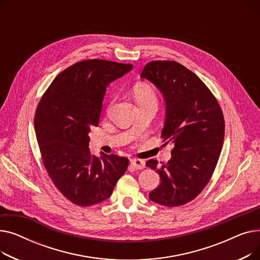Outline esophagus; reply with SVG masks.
<instances>
[{
    "instance_id": "esophagus-1",
    "label": "esophagus",
    "mask_w": 260,
    "mask_h": 260,
    "mask_svg": "<svg viewBox=\"0 0 260 260\" xmlns=\"http://www.w3.org/2000/svg\"><path fill=\"white\" fill-rule=\"evenodd\" d=\"M131 165L136 170H142L145 168V162L141 159H131Z\"/></svg>"
}]
</instances>
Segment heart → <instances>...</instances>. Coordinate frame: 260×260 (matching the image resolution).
I'll return each instance as SVG.
<instances>
[{"label":"heart","instance_id":"1","mask_svg":"<svg viewBox=\"0 0 260 260\" xmlns=\"http://www.w3.org/2000/svg\"><path fill=\"white\" fill-rule=\"evenodd\" d=\"M135 98L138 103L142 102H157V95L154 89L147 84H137L134 87Z\"/></svg>","mask_w":260,"mask_h":260}]
</instances>
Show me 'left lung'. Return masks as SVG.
Wrapping results in <instances>:
<instances>
[{
    "label": "left lung",
    "mask_w": 260,
    "mask_h": 260,
    "mask_svg": "<svg viewBox=\"0 0 260 260\" xmlns=\"http://www.w3.org/2000/svg\"><path fill=\"white\" fill-rule=\"evenodd\" d=\"M140 77L163 95L166 120L161 137L165 145H174L167 165L158 168L157 160L146 162L161 180L148 196L162 206L179 207L196 198L211 179L223 145V114L207 85L178 62H149Z\"/></svg>",
    "instance_id": "obj_1"
}]
</instances>
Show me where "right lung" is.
I'll use <instances>...</instances> for the list:
<instances>
[{"label":"right lung","mask_w":260,"mask_h":260,"mask_svg":"<svg viewBox=\"0 0 260 260\" xmlns=\"http://www.w3.org/2000/svg\"><path fill=\"white\" fill-rule=\"evenodd\" d=\"M132 64L105 60L78 62L56 77L35 116L43 165L62 195L80 207L112 195L128 159L90 154L88 133L98 126L106 87L132 71Z\"/></svg>","instance_id":"obj_1"}]
</instances>
